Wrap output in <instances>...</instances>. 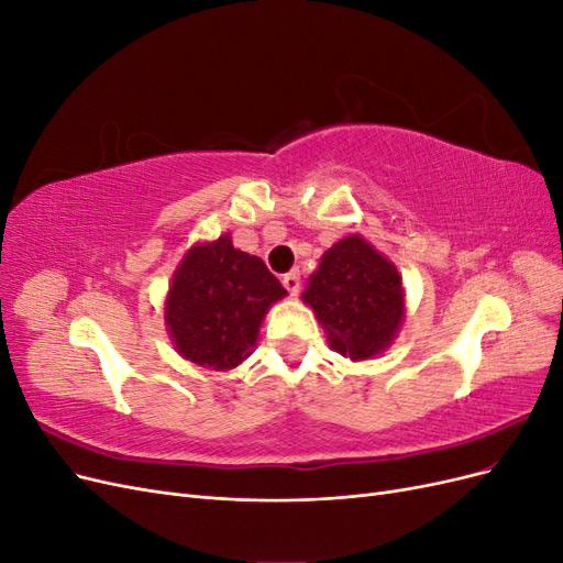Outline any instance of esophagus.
<instances>
[{
    "mask_svg": "<svg viewBox=\"0 0 563 563\" xmlns=\"http://www.w3.org/2000/svg\"><path fill=\"white\" fill-rule=\"evenodd\" d=\"M282 284H284V288L291 296H298V291H300V275L298 272L294 269V272H288V275H284L282 277Z\"/></svg>",
    "mask_w": 563,
    "mask_h": 563,
    "instance_id": "34e87169",
    "label": "esophagus"
}]
</instances>
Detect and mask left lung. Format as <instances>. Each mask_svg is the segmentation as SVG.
<instances>
[{"label": "left lung", "mask_w": 563, "mask_h": 563, "mask_svg": "<svg viewBox=\"0 0 563 563\" xmlns=\"http://www.w3.org/2000/svg\"><path fill=\"white\" fill-rule=\"evenodd\" d=\"M302 302L312 308L329 347L352 362L376 360L389 350L406 317L397 265L362 234H347L323 251Z\"/></svg>", "instance_id": "left-lung-1"}]
</instances>
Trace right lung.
I'll return each mask as SVG.
<instances>
[{"label": "right lung", "mask_w": 563, "mask_h": 563, "mask_svg": "<svg viewBox=\"0 0 563 563\" xmlns=\"http://www.w3.org/2000/svg\"><path fill=\"white\" fill-rule=\"evenodd\" d=\"M282 298L279 279L225 232L187 249L168 284L164 323L183 360L232 371L249 360L267 310Z\"/></svg>", "instance_id": "obj_1"}]
</instances>
